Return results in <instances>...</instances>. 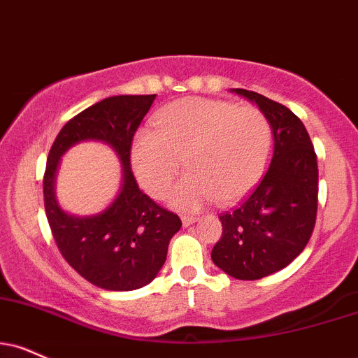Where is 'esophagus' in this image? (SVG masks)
Masks as SVG:
<instances>
[{
	"label": "esophagus",
	"mask_w": 358,
	"mask_h": 358,
	"mask_svg": "<svg viewBox=\"0 0 358 358\" xmlns=\"http://www.w3.org/2000/svg\"><path fill=\"white\" fill-rule=\"evenodd\" d=\"M196 220H198L196 217H190V215H183V217H182L183 227H190V225H193V223H195Z\"/></svg>",
	"instance_id": "1"
}]
</instances>
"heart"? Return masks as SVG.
Returning a JSON list of instances; mask_svg holds the SVG:
<instances>
[{"mask_svg":"<svg viewBox=\"0 0 358 358\" xmlns=\"http://www.w3.org/2000/svg\"><path fill=\"white\" fill-rule=\"evenodd\" d=\"M157 131L136 133L130 160L138 183L180 210H198L217 200L234 205L253 190L264 173L272 128L258 108L210 98L176 100L155 116Z\"/></svg>","mask_w":358,"mask_h":358,"instance_id":"heart-1","label":"heart"}]
</instances>
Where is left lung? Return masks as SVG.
Returning <instances> with one entry per match:
<instances>
[{
    "label": "left lung",
    "mask_w": 358,
    "mask_h": 358,
    "mask_svg": "<svg viewBox=\"0 0 358 358\" xmlns=\"http://www.w3.org/2000/svg\"><path fill=\"white\" fill-rule=\"evenodd\" d=\"M231 92L266 116L273 157L252 195L220 217L223 234L212 260L236 280H258L285 268L308 243L317 217V155L303 123L287 106L248 90Z\"/></svg>",
    "instance_id": "8db88e82"
}]
</instances>
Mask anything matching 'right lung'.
Masks as SVG:
<instances>
[{
    "mask_svg": "<svg viewBox=\"0 0 358 358\" xmlns=\"http://www.w3.org/2000/svg\"><path fill=\"white\" fill-rule=\"evenodd\" d=\"M157 94H120L94 103L71 118L56 136L43 178L51 234L64 260L93 285L130 292L153 282L166 260L168 243L182 227L178 215L138 188L130 166L133 135ZM83 141L108 144L122 163V187L100 214H68L55 198L61 157Z\"/></svg>",
    "mask_w": 358,
    "mask_h": 358,
    "instance_id": "add662e5",
    "label": "right lung"
}]
</instances>
